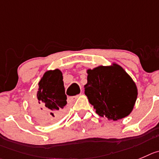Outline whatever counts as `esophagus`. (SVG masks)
Returning a JSON list of instances; mask_svg holds the SVG:
<instances>
[{"label": "esophagus", "mask_w": 159, "mask_h": 159, "mask_svg": "<svg viewBox=\"0 0 159 159\" xmlns=\"http://www.w3.org/2000/svg\"><path fill=\"white\" fill-rule=\"evenodd\" d=\"M78 98V96H74V97H69L67 99V101L68 103H72V102H74V101H75V100Z\"/></svg>", "instance_id": "obj_1"}]
</instances>
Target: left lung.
I'll use <instances>...</instances> for the list:
<instances>
[{
  "instance_id": "left-lung-1",
  "label": "left lung",
  "mask_w": 159,
  "mask_h": 159,
  "mask_svg": "<svg viewBox=\"0 0 159 159\" xmlns=\"http://www.w3.org/2000/svg\"><path fill=\"white\" fill-rule=\"evenodd\" d=\"M84 86L89 102L101 117L117 121L131 113L137 98V87L120 66H100L87 69Z\"/></svg>"
}]
</instances>
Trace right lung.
<instances>
[{
  "label": "right lung",
  "mask_w": 159,
  "mask_h": 159,
  "mask_svg": "<svg viewBox=\"0 0 159 159\" xmlns=\"http://www.w3.org/2000/svg\"><path fill=\"white\" fill-rule=\"evenodd\" d=\"M38 85V101L31 104L33 116L44 123L54 122L64 113L67 104L62 72L58 69L47 71Z\"/></svg>",
  "instance_id": "obj_1"
}]
</instances>
